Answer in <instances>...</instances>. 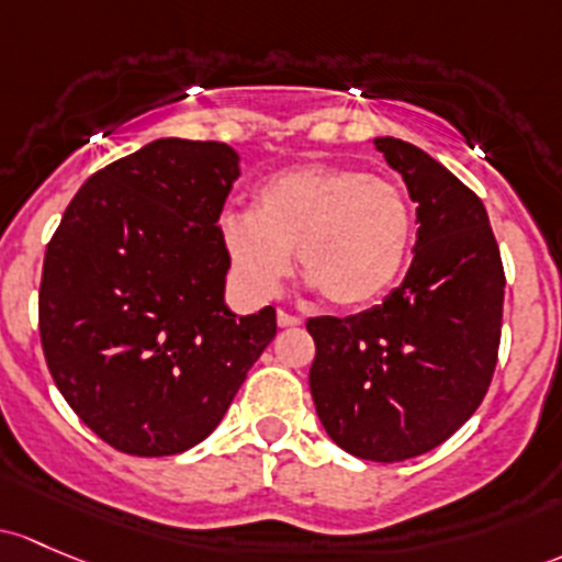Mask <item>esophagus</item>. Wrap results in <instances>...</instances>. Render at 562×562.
I'll return each instance as SVG.
<instances>
[{"label":"esophagus","mask_w":562,"mask_h":562,"mask_svg":"<svg viewBox=\"0 0 562 562\" xmlns=\"http://www.w3.org/2000/svg\"><path fill=\"white\" fill-rule=\"evenodd\" d=\"M301 317L299 315H291V312H285V310H280L277 312V326L280 328H296V326H301Z\"/></svg>","instance_id":"obj_1"}]
</instances>
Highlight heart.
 I'll return each mask as SVG.
<instances>
[{
    "label": "heart",
    "mask_w": 562,
    "mask_h": 562,
    "mask_svg": "<svg viewBox=\"0 0 562 562\" xmlns=\"http://www.w3.org/2000/svg\"><path fill=\"white\" fill-rule=\"evenodd\" d=\"M217 232L252 293H274L299 250L301 271L328 304L363 310L398 280L415 217L395 182L341 164H304L269 177L256 210L223 212Z\"/></svg>",
    "instance_id": "b5f03b06"
}]
</instances>
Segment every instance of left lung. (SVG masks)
<instances>
[{
  "instance_id": "obj_1",
  "label": "left lung",
  "mask_w": 562,
  "mask_h": 562,
  "mask_svg": "<svg viewBox=\"0 0 562 562\" xmlns=\"http://www.w3.org/2000/svg\"><path fill=\"white\" fill-rule=\"evenodd\" d=\"M417 202L404 282L350 317H310V390L330 439L398 463L447 441L493 382L506 274L487 210L469 186L404 139H374Z\"/></svg>"
}]
</instances>
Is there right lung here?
Here are the masks:
<instances>
[{
    "label": "right lung",
    "instance_id": "obj_1",
    "mask_svg": "<svg viewBox=\"0 0 562 562\" xmlns=\"http://www.w3.org/2000/svg\"><path fill=\"white\" fill-rule=\"evenodd\" d=\"M223 142L156 139L88 177L45 250L40 341L53 382L117 452L204 441L277 334L223 304L217 217L239 177Z\"/></svg>",
    "mask_w": 562,
    "mask_h": 562
}]
</instances>
